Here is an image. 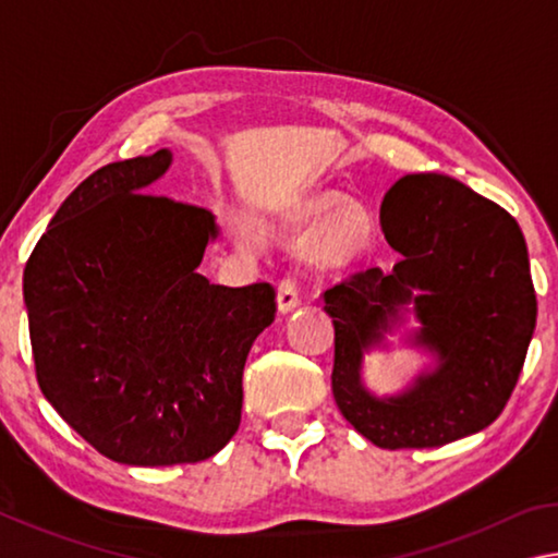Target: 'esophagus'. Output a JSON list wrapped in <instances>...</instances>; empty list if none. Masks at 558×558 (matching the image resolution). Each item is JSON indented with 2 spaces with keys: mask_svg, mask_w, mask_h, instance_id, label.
Returning <instances> with one entry per match:
<instances>
[{
  "mask_svg": "<svg viewBox=\"0 0 558 558\" xmlns=\"http://www.w3.org/2000/svg\"><path fill=\"white\" fill-rule=\"evenodd\" d=\"M300 305V286L298 280L288 276L280 280L278 286V310L280 313H290V310H295Z\"/></svg>",
  "mask_w": 558,
  "mask_h": 558,
  "instance_id": "esophagus-1",
  "label": "esophagus"
}]
</instances>
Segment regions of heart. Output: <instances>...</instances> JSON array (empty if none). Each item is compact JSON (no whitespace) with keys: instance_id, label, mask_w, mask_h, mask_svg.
<instances>
[{"instance_id":"b5f03b06","label":"heart","mask_w":558,"mask_h":558,"mask_svg":"<svg viewBox=\"0 0 558 558\" xmlns=\"http://www.w3.org/2000/svg\"><path fill=\"white\" fill-rule=\"evenodd\" d=\"M339 204V196L335 194H323L313 199L307 214L310 216H325L332 211ZM364 216L356 206H342L337 209L329 219L323 223V229L310 243V258L315 263H323V266H337V263H344L354 256V253L362 248L364 243Z\"/></svg>"}]
</instances>
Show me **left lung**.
I'll return each instance as SVG.
<instances>
[{
    "instance_id": "8db88e82",
    "label": "left lung",
    "mask_w": 558,
    "mask_h": 558,
    "mask_svg": "<svg viewBox=\"0 0 558 558\" xmlns=\"http://www.w3.org/2000/svg\"><path fill=\"white\" fill-rule=\"evenodd\" d=\"M381 226L401 253L393 270L366 268L325 290L332 393L374 446L440 448L487 428L514 391L536 325L526 243L505 209L436 172L401 177L384 196ZM409 301L422 323L414 343L437 366L379 400L361 381V359Z\"/></svg>"
}]
</instances>
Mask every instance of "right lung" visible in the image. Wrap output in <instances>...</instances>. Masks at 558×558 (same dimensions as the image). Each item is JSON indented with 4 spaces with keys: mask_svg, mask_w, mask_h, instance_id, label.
I'll list each match as a JSON object with an SVG mask.
<instances>
[{
    "mask_svg": "<svg viewBox=\"0 0 558 558\" xmlns=\"http://www.w3.org/2000/svg\"><path fill=\"white\" fill-rule=\"evenodd\" d=\"M169 165L157 149L100 167L24 268L46 401L122 465L216 456L239 430L245 356L276 319L270 282L226 288L196 272L219 231L202 206L147 194Z\"/></svg>",
    "mask_w": 558,
    "mask_h": 558,
    "instance_id": "add662e5",
    "label": "right lung"
}]
</instances>
